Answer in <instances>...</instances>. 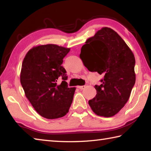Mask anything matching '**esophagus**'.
<instances>
[{
	"instance_id": "obj_1",
	"label": "esophagus",
	"mask_w": 151,
	"mask_h": 151,
	"mask_svg": "<svg viewBox=\"0 0 151 151\" xmlns=\"http://www.w3.org/2000/svg\"><path fill=\"white\" fill-rule=\"evenodd\" d=\"M86 87L85 86H77V88L78 89H80V90H83L84 88Z\"/></svg>"
}]
</instances>
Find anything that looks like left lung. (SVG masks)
Returning a JSON list of instances; mask_svg holds the SVG:
<instances>
[{"label":"left lung","instance_id":"left-lung-1","mask_svg":"<svg viewBox=\"0 0 151 151\" xmlns=\"http://www.w3.org/2000/svg\"><path fill=\"white\" fill-rule=\"evenodd\" d=\"M80 58L88 70L104 76L95 85L96 96L88 101L96 114L111 117L123 108L136 81L135 58L118 33L103 27L81 48Z\"/></svg>","mask_w":151,"mask_h":151}]
</instances>
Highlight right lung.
Listing matches in <instances>:
<instances>
[{
    "instance_id": "right-lung-1",
    "label": "right lung",
    "mask_w": 151,
    "mask_h": 151,
    "mask_svg": "<svg viewBox=\"0 0 151 151\" xmlns=\"http://www.w3.org/2000/svg\"><path fill=\"white\" fill-rule=\"evenodd\" d=\"M70 48L48 44L36 46L24 58L20 83L25 96L40 116L48 119L68 113L75 87H68L66 71L62 64ZM63 81L58 85V80Z\"/></svg>"
}]
</instances>
